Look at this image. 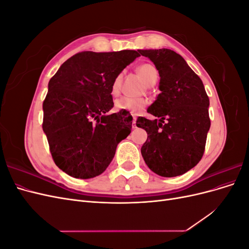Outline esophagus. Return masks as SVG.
Segmentation results:
<instances>
[{
    "label": "esophagus",
    "instance_id": "34e87169",
    "mask_svg": "<svg viewBox=\"0 0 249 249\" xmlns=\"http://www.w3.org/2000/svg\"><path fill=\"white\" fill-rule=\"evenodd\" d=\"M136 120H137L136 116H134V117H133V124H132L133 129H135V127H136Z\"/></svg>",
    "mask_w": 249,
    "mask_h": 249
}]
</instances>
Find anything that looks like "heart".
<instances>
[{
	"mask_svg": "<svg viewBox=\"0 0 249 249\" xmlns=\"http://www.w3.org/2000/svg\"><path fill=\"white\" fill-rule=\"evenodd\" d=\"M138 73L140 77L144 80L146 84L150 83L154 80L158 79V71L156 67L152 64H142L138 67ZM122 81H123V73H118L114 78L111 85V94L113 96H116L120 92V87H122ZM147 101L145 99H131V97L124 96L115 102V109L117 111H126L133 113V114H137L141 112L147 106Z\"/></svg>",
	"mask_w": 249,
	"mask_h": 249,
	"instance_id": "1",
	"label": "heart"
}]
</instances>
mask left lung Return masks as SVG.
Returning <instances> with one entry per match:
<instances>
[{
  "label": "left lung",
  "mask_w": 249,
  "mask_h": 249,
  "mask_svg": "<svg viewBox=\"0 0 249 249\" xmlns=\"http://www.w3.org/2000/svg\"><path fill=\"white\" fill-rule=\"evenodd\" d=\"M160 74L157 100L147 112L157 119L138 117L136 125L147 133L141 155L157 175L172 178L193 168L205 152L211 122L209 96L202 81L185 59L169 49L139 50ZM167 120V123L163 122Z\"/></svg>",
  "instance_id": "left-lung-1"
}]
</instances>
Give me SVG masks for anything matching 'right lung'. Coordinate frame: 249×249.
<instances>
[{"label": "right lung", "mask_w": 249, "mask_h": 249, "mask_svg": "<svg viewBox=\"0 0 249 249\" xmlns=\"http://www.w3.org/2000/svg\"><path fill=\"white\" fill-rule=\"evenodd\" d=\"M139 50L81 52L60 66L43 101L42 129L57 166L76 178L100 176L114 158L118 143L129 136L133 117L119 111L111 85Z\"/></svg>", "instance_id": "right-lung-1"}]
</instances>
